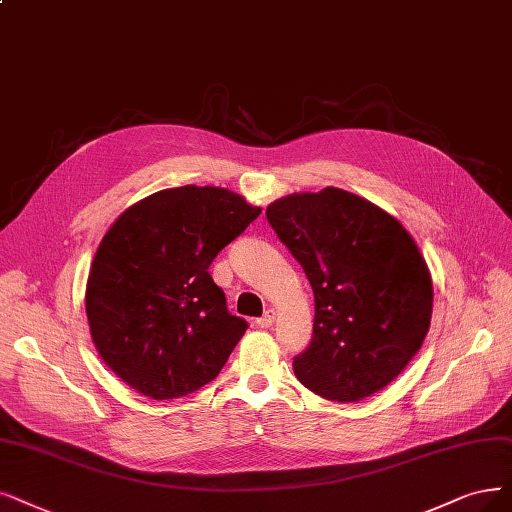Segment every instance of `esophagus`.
Wrapping results in <instances>:
<instances>
[{"mask_svg":"<svg viewBox=\"0 0 512 512\" xmlns=\"http://www.w3.org/2000/svg\"><path fill=\"white\" fill-rule=\"evenodd\" d=\"M274 318H276V312H274V310H268L261 318H257V327H261V329L272 327V325H274Z\"/></svg>","mask_w":512,"mask_h":512,"instance_id":"obj_1","label":"esophagus"}]
</instances>
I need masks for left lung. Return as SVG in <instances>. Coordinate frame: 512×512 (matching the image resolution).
I'll list each match as a JSON object with an SVG mask.
<instances>
[{
	"label": "left lung",
	"instance_id": "left-lung-1",
	"mask_svg": "<svg viewBox=\"0 0 512 512\" xmlns=\"http://www.w3.org/2000/svg\"><path fill=\"white\" fill-rule=\"evenodd\" d=\"M266 217L314 291L310 346L297 380L327 401L386 388L422 348L432 280L411 234L380 206L337 187L272 202Z\"/></svg>",
	"mask_w": 512,
	"mask_h": 512
}]
</instances>
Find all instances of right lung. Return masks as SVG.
<instances>
[{
    "label": "right lung",
    "mask_w": 512,
    "mask_h": 512,
    "mask_svg": "<svg viewBox=\"0 0 512 512\" xmlns=\"http://www.w3.org/2000/svg\"><path fill=\"white\" fill-rule=\"evenodd\" d=\"M261 213L223 187L151 194L113 221L94 253L86 316L105 365L143 396L181 399L213 382L246 331L208 274Z\"/></svg>",
    "instance_id": "right-lung-1"
}]
</instances>
